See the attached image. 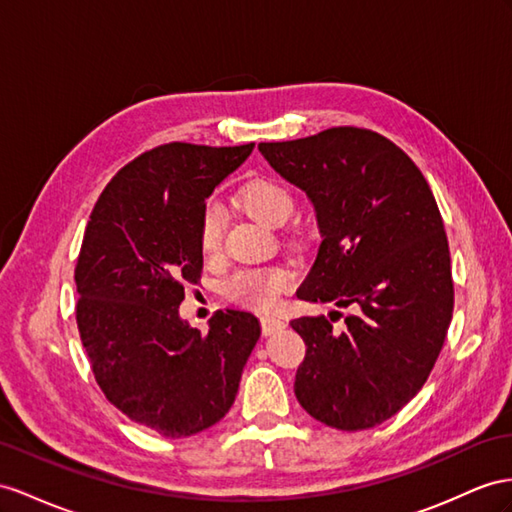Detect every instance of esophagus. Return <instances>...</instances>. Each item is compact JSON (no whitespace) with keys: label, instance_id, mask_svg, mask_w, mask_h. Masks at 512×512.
Wrapping results in <instances>:
<instances>
[{"label":"esophagus","instance_id":"esophagus-1","mask_svg":"<svg viewBox=\"0 0 512 512\" xmlns=\"http://www.w3.org/2000/svg\"><path fill=\"white\" fill-rule=\"evenodd\" d=\"M285 326V322L281 318H274V316H264L261 318V331H264V335H272L281 331Z\"/></svg>","mask_w":512,"mask_h":512}]
</instances>
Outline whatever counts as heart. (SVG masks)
<instances>
[{"instance_id":"heart-1","label":"heart","mask_w":512,"mask_h":512,"mask_svg":"<svg viewBox=\"0 0 512 512\" xmlns=\"http://www.w3.org/2000/svg\"><path fill=\"white\" fill-rule=\"evenodd\" d=\"M238 203L246 214H251L268 227H281L294 212V194L285 183L270 177H255L238 190ZM225 235V212L216 201H207L201 209L196 238L203 257L214 259L222 251ZM292 287V274L285 268H248L235 272L227 281L225 292L233 303L268 311L279 303L281 296Z\"/></svg>"}]
</instances>
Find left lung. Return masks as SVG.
Segmentation results:
<instances>
[{"label":"left lung","instance_id":"left-lung-1","mask_svg":"<svg viewBox=\"0 0 512 512\" xmlns=\"http://www.w3.org/2000/svg\"><path fill=\"white\" fill-rule=\"evenodd\" d=\"M261 155L316 207L322 244L296 296L357 307L342 333L296 318L307 346L294 391L318 422L365 430L424 387L454 309L448 235L422 170L363 127L261 142Z\"/></svg>","mask_w":512,"mask_h":512}]
</instances>
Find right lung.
Masks as SVG:
<instances>
[{
  "label": "right lung",
  "instance_id": "1",
  "mask_svg": "<svg viewBox=\"0 0 512 512\" xmlns=\"http://www.w3.org/2000/svg\"><path fill=\"white\" fill-rule=\"evenodd\" d=\"M255 144L168 142L123 166L101 192L75 266V320L95 381L131 422L190 437L231 409L259 339L253 313L225 309L201 333L179 318L201 281L205 199Z\"/></svg>",
  "mask_w": 512,
  "mask_h": 512
}]
</instances>
